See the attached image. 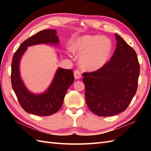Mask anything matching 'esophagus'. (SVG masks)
<instances>
[{"instance_id": "esophagus-1", "label": "esophagus", "mask_w": 151, "mask_h": 151, "mask_svg": "<svg viewBox=\"0 0 151 151\" xmlns=\"http://www.w3.org/2000/svg\"><path fill=\"white\" fill-rule=\"evenodd\" d=\"M74 77L76 79H79L81 78V72L79 70H76L74 72Z\"/></svg>"}]
</instances>
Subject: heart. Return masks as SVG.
Segmentation results:
<instances>
[{
    "instance_id": "1",
    "label": "heart",
    "mask_w": 151,
    "mask_h": 151,
    "mask_svg": "<svg viewBox=\"0 0 151 151\" xmlns=\"http://www.w3.org/2000/svg\"><path fill=\"white\" fill-rule=\"evenodd\" d=\"M112 42L106 36L84 35L77 38L73 50L80 53V62L85 68L97 70L106 64L112 51Z\"/></svg>"
}]
</instances>
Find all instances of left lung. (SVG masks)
<instances>
[{
    "instance_id": "left-lung-1",
    "label": "left lung",
    "mask_w": 151,
    "mask_h": 151,
    "mask_svg": "<svg viewBox=\"0 0 151 151\" xmlns=\"http://www.w3.org/2000/svg\"><path fill=\"white\" fill-rule=\"evenodd\" d=\"M116 48L101 68L84 72L86 101L95 115L110 116L125 111L136 93L140 65L135 50L115 34Z\"/></svg>"
}]
</instances>
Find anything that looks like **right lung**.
Wrapping results in <instances>:
<instances>
[{"mask_svg": "<svg viewBox=\"0 0 151 151\" xmlns=\"http://www.w3.org/2000/svg\"><path fill=\"white\" fill-rule=\"evenodd\" d=\"M54 29H45L22 42L14 54L11 65V83L21 107L27 113L38 116H49L57 113L62 107L65 93L74 83L71 69L59 68L48 89L43 94H34L26 89L21 79L19 61L27 48L40 43L58 44V37Z\"/></svg>", "mask_w": 151, "mask_h": 151, "instance_id": "1", "label": "right lung"}]
</instances>
